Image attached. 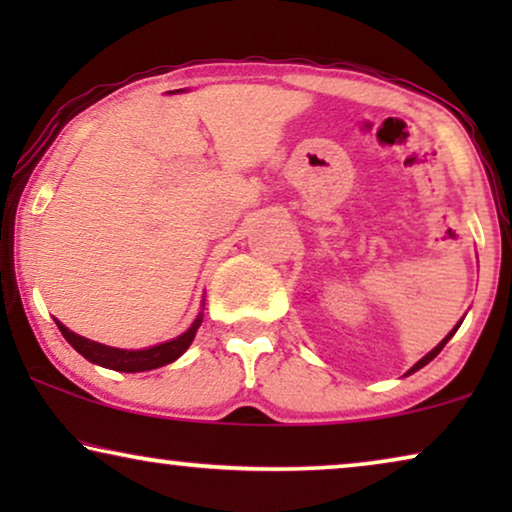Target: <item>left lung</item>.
<instances>
[{
	"label": "left lung",
	"instance_id": "8db88e82",
	"mask_svg": "<svg viewBox=\"0 0 512 512\" xmlns=\"http://www.w3.org/2000/svg\"><path fill=\"white\" fill-rule=\"evenodd\" d=\"M459 326H461V324H457V326H454V331H452L450 335H447V338H445L443 342H440V345H438L436 349H431V352H429V354H426L422 361H417V363H415V366H412V368H410V370H408V373H405V375L415 373V370H419V368H424V366H426V363H429V361H433V359H436V356L440 354V349H443V347L447 345V340H450V338H452V335H454V333H457V328H459Z\"/></svg>",
	"mask_w": 512,
	"mask_h": 512
}]
</instances>
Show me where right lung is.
<instances>
[{
  "label": "right lung",
  "mask_w": 512,
  "mask_h": 512,
  "mask_svg": "<svg viewBox=\"0 0 512 512\" xmlns=\"http://www.w3.org/2000/svg\"><path fill=\"white\" fill-rule=\"evenodd\" d=\"M55 324H58L60 333L65 335V340L69 342V345H72L81 356H86L88 361H93L102 368L121 370V373H142V370H153V368L167 366V363L177 361L179 356L186 352L188 345L193 342L195 333H198V328L202 324V314L193 321V326L188 328L186 333L179 335V338L163 342V345L149 347V349H139V352H128V349H114V347L100 345V342L86 340V338H81V335L72 333L69 328L62 326L60 321H55Z\"/></svg>",
  "instance_id": "obj_1"
}]
</instances>
